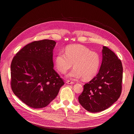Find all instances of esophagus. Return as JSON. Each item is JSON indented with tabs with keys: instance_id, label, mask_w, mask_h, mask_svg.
I'll return each instance as SVG.
<instances>
[{
	"instance_id": "esophagus-1",
	"label": "esophagus",
	"mask_w": 134,
	"mask_h": 134,
	"mask_svg": "<svg viewBox=\"0 0 134 134\" xmlns=\"http://www.w3.org/2000/svg\"><path fill=\"white\" fill-rule=\"evenodd\" d=\"M66 83H67V84H74V82H72V81H71L68 80V81H66Z\"/></svg>"
}]
</instances>
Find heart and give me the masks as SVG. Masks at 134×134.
<instances>
[{
	"label": "heart",
	"instance_id": "b5f03b06",
	"mask_svg": "<svg viewBox=\"0 0 134 134\" xmlns=\"http://www.w3.org/2000/svg\"><path fill=\"white\" fill-rule=\"evenodd\" d=\"M74 69L67 75L71 79L88 81L92 80L98 72L100 58L95 52L80 44L70 45L65 49V53L60 51L55 57L56 68L62 74L67 72L72 66Z\"/></svg>",
	"mask_w": 134,
	"mask_h": 134
}]
</instances>
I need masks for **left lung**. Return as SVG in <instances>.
Masks as SVG:
<instances>
[{
  "mask_svg": "<svg viewBox=\"0 0 134 134\" xmlns=\"http://www.w3.org/2000/svg\"><path fill=\"white\" fill-rule=\"evenodd\" d=\"M102 52V62L98 74L84 85V90L79 97L81 105L92 113L109 108L118 100L122 90L121 60L107 47H103Z\"/></svg>",
  "mask_w": 134,
  "mask_h": 134,
  "instance_id": "1",
  "label": "left lung"
}]
</instances>
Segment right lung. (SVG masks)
<instances>
[{"mask_svg":"<svg viewBox=\"0 0 134 134\" xmlns=\"http://www.w3.org/2000/svg\"><path fill=\"white\" fill-rule=\"evenodd\" d=\"M56 42L44 39L32 42L19 51L11 66V87L23 102L34 109L47 107L64 84L53 69Z\"/></svg>","mask_w":134,"mask_h":134,"instance_id":"1","label":"right lung"}]
</instances>
